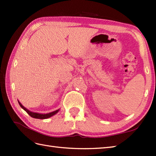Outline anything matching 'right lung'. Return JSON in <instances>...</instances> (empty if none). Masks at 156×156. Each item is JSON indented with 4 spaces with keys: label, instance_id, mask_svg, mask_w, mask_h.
Wrapping results in <instances>:
<instances>
[{
    "label": "right lung",
    "instance_id": "add662e5",
    "mask_svg": "<svg viewBox=\"0 0 156 156\" xmlns=\"http://www.w3.org/2000/svg\"><path fill=\"white\" fill-rule=\"evenodd\" d=\"M18 102H19V105L21 106V107L23 109H24V110H25L26 112H27V113H28L29 115H30L31 117L35 118V119H48V118H49V117H52L53 115H54L55 114L57 113V112L59 111V109H58V110H56V111H54V112H49V113H48V114H39V113H37V112H31V111H29L28 109H27L25 107H23V106L21 105V102H20L19 101H18Z\"/></svg>",
    "mask_w": 156,
    "mask_h": 156
}]
</instances>
